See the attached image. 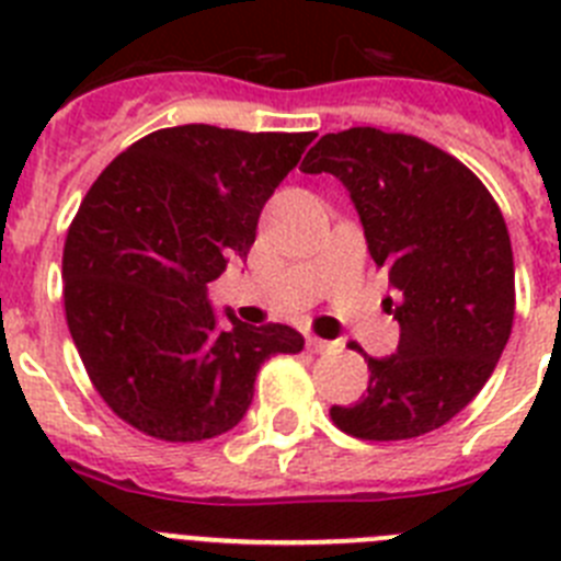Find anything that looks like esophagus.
<instances>
[{
  "instance_id": "obj_1",
  "label": "esophagus",
  "mask_w": 561,
  "mask_h": 561,
  "mask_svg": "<svg viewBox=\"0 0 561 561\" xmlns=\"http://www.w3.org/2000/svg\"><path fill=\"white\" fill-rule=\"evenodd\" d=\"M306 345H309V351H314V354H325V351L336 348V342L320 340V336H309V340H306Z\"/></svg>"
}]
</instances>
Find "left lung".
Listing matches in <instances>:
<instances>
[{"label": "left lung", "mask_w": 561, "mask_h": 561, "mask_svg": "<svg viewBox=\"0 0 561 561\" xmlns=\"http://www.w3.org/2000/svg\"><path fill=\"white\" fill-rule=\"evenodd\" d=\"M300 171L348 187L401 329L393 356H365L368 393L334 404L331 421L362 440L444 427L480 393L512 334L514 255L497 202L453 153L370 126L320 137Z\"/></svg>", "instance_id": "obj_1"}]
</instances>
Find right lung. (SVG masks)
<instances>
[{"label":"right lung","instance_id":"1","mask_svg":"<svg viewBox=\"0 0 561 561\" xmlns=\"http://www.w3.org/2000/svg\"><path fill=\"white\" fill-rule=\"evenodd\" d=\"M314 131L173 126L114 157L64 241V311L117 419L171 444L244 419L257 368L304 351L280 323L216 325L207 284L247 257L257 216Z\"/></svg>","mask_w":561,"mask_h":561}]
</instances>
